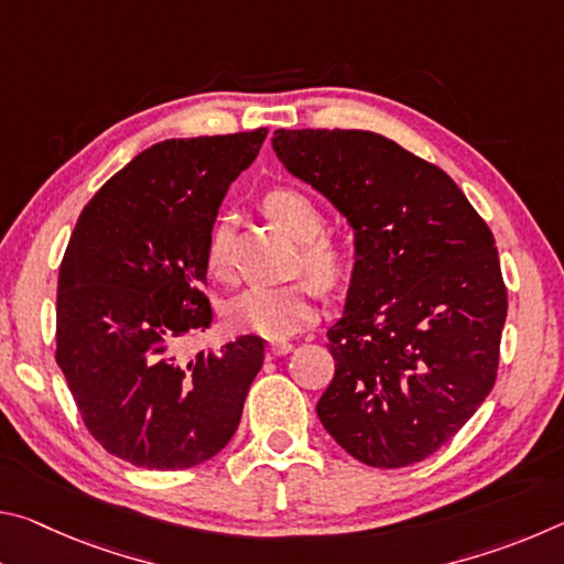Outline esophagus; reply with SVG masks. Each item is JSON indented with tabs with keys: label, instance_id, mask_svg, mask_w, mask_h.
<instances>
[{
	"label": "esophagus",
	"instance_id": "1",
	"mask_svg": "<svg viewBox=\"0 0 564 564\" xmlns=\"http://www.w3.org/2000/svg\"><path fill=\"white\" fill-rule=\"evenodd\" d=\"M291 350H293V343H289V340H271L269 343L271 356H289Z\"/></svg>",
	"mask_w": 564,
	"mask_h": 564
}]
</instances>
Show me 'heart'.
<instances>
[{
	"label": "heart",
	"instance_id": "1",
	"mask_svg": "<svg viewBox=\"0 0 564 564\" xmlns=\"http://www.w3.org/2000/svg\"><path fill=\"white\" fill-rule=\"evenodd\" d=\"M263 208L283 231L301 241V263L323 285H336L346 275V248L323 231L321 204L299 186H273L263 194ZM206 269L216 279L231 275V234L216 221L206 238ZM226 321L234 330L283 340L316 321V285L308 281L265 285L256 283L226 305Z\"/></svg>",
	"mask_w": 564,
	"mask_h": 564
}]
</instances>
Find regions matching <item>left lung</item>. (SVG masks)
<instances>
[{
	"label": "left lung",
	"mask_w": 564,
	"mask_h": 564,
	"mask_svg": "<svg viewBox=\"0 0 564 564\" xmlns=\"http://www.w3.org/2000/svg\"><path fill=\"white\" fill-rule=\"evenodd\" d=\"M273 151L356 234L321 423L370 467L425 460L498 378L508 289L492 231L443 169L380 133L279 129Z\"/></svg>",
	"instance_id": "left-lung-1"
}]
</instances>
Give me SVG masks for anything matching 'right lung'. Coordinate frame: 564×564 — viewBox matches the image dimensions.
I'll return each instance as SVG.
<instances>
[{"label": "right lung", "instance_id": "1", "mask_svg": "<svg viewBox=\"0 0 564 564\" xmlns=\"http://www.w3.org/2000/svg\"><path fill=\"white\" fill-rule=\"evenodd\" d=\"M269 129L166 139L84 206L56 289V362L104 451L147 470L212 460L241 423L263 338L178 356L212 326L206 238Z\"/></svg>", "mask_w": 564, "mask_h": 564}]
</instances>
